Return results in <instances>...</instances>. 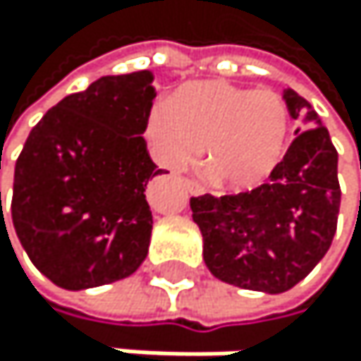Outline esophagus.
Segmentation results:
<instances>
[{
    "label": "esophagus",
    "instance_id": "34e87169",
    "mask_svg": "<svg viewBox=\"0 0 361 361\" xmlns=\"http://www.w3.org/2000/svg\"><path fill=\"white\" fill-rule=\"evenodd\" d=\"M186 188H188V192H190V195H195V197H199V195H203V192H205V188H203L199 182H192V179H186Z\"/></svg>",
    "mask_w": 361,
    "mask_h": 361
}]
</instances>
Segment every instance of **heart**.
<instances>
[{"mask_svg": "<svg viewBox=\"0 0 361 361\" xmlns=\"http://www.w3.org/2000/svg\"><path fill=\"white\" fill-rule=\"evenodd\" d=\"M145 138L154 158L182 171L205 145V166L221 186L249 190L281 164L290 142V110L273 90L227 82H192L171 102L151 106Z\"/></svg>", "mask_w": 361, "mask_h": 361, "instance_id": "1", "label": "heart"}]
</instances>
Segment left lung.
<instances>
[{
  "label": "left lung",
  "mask_w": 361,
  "mask_h": 361,
  "mask_svg": "<svg viewBox=\"0 0 361 361\" xmlns=\"http://www.w3.org/2000/svg\"><path fill=\"white\" fill-rule=\"evenodd\" d=\"M297 138L273 175L238 195L190 199L203 235V262L216 279L245 290L286 293L325 257L338 212V151L314 108L283 90Z\"/></svg>",
  "instance_id": "8db88e82"
}]
</instances>
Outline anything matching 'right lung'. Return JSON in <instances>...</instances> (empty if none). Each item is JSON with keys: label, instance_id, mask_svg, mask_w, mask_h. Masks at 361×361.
Returning <instances> with one entry per match:
<instances>
[{"label": "right lung", "instance_id": "1", "mask_svg": "<svg viewBox=\"0 0 361 361\" xmlns=\"http://www.w3.org/2000/svg\"><path fill=\"white\" fill-rule=\"evenodd\" d=\"M154 99L151 71L104 75L56 104L23 145L12 225L32 264L64 290L126 279L147 257L145 190L164 173L142 138Z\"/></svg>", "mask_w": 361, "mask_h": 361}]
</instances>
